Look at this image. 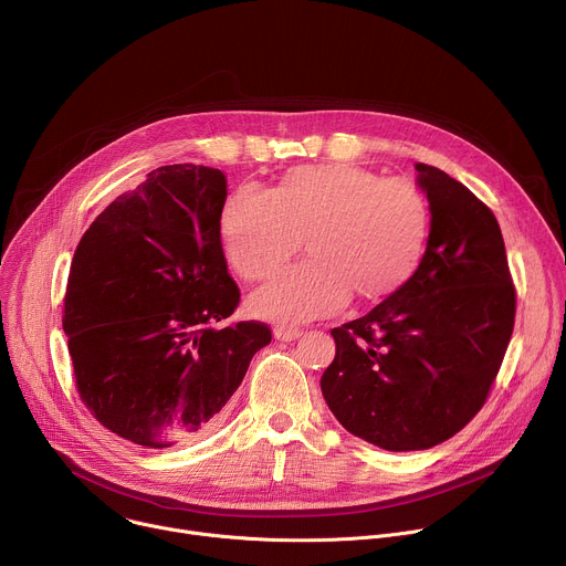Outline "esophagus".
<instances>
[{"mask_svg": "<svg viewBox=\"0 0 566 566\" xmlns=\"http://www.w3.org/2000/svg\"><path fill=\"white\" fill-rule=\"evenodd\" d=\"M275 338L282 340V343H291V340H297L302 336L300 329H293V327H275Z\"/></svg>", "mask_w": 566, "mask_h": 566, "instance_id": "1", "label": "esophagus"}]
</instances>
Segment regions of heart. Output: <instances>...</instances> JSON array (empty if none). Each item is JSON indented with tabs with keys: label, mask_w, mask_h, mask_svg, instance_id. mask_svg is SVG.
<instances>
[{
	"label": "heart",
	"mask_w": 566,
	"mask_h": 566,
	"mask_svg": "<svg viewBox=\"0 0 566 566\" xmlns=\"http://www.w3.org/2000/svg\"><path fill=\"white\" fill-rule=\"evenodd\" d=\"M219 226L228 262L249 282L280 273L304 239L308 260L251 297L262 317L302 322L406 286L426 253L430 206L410 181L319 164L286 170L269 192L239 188Z\"/></svg>",
	"instance_id": "1"
}]
</instances>
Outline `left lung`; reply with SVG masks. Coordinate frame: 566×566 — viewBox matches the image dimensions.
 <instances>
[{"label": "left lung", "instance_id": "obj_1", "mask_svg": "<svg viewBox=\"0 0 566 566\" xmlns=\"http://www.w3.org/2000/svg\"><path fill=\"white\" fill-rule=\"evenodd\" d=\"M430 201L426 255L398 293L332 329L319 380L336 419L391 450H428L483 408L515 325V284L493 210L439 168L417 164Z\"/></svg>", "mask_w": 566, "mask_h": 566}]
</instances>
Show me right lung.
Segmentation results:
<instances>
[{
  "instance_id": "add662e5",
  "label": "right lung",
  "mask_w": 566,
  "mask_h": 566,
  "mask_svg": "<svg viewBox=\"0 0 566 566\" xmlns=\"http://www.w3.org/2000/svg\"><path fill=\"white\" fill-rule=\"evenodd\" d=\"M226 177L164 166L116 197L73 253L62 329L94 419L145 448L210 432L253 356L271 343L232 315L239 286L221 247Z\"/></svg>"
}]
</instances>
